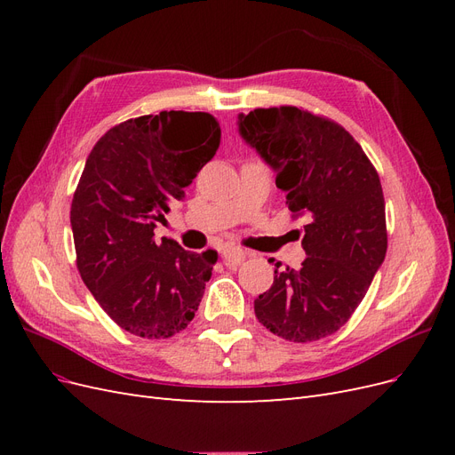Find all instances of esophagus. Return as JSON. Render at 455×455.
Here are the masks:
<instances>
[{
	"mask_svg": "<svg viewBox=\"0 0 455 455\" xmlns=\"http://www.w3.org/2000/svg\"><path fill=\"white\" fill-rule=\"evenodd\" d=\"M222 258H224L226 266L235 267V266L241 264V261H244L246 252L243 249H237V246H226L224 252H222Z\"/></svg>",
	"mask_w": 455,
	"mask_h": 455,
	"instance_id": "1",
	"label": "esophagus"
}]
</instances>
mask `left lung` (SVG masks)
Here are the masks:
<instances>
[{
	"mask_svg": "<svg viewBox=\"0 0 455 455\" xmlns=\"http://www.w3.org/2000/svg\"><path fill=\"white\" fill-rule=\"evenodd\" d=\"M241 139L275 172L294 218L306 216L299 269H279L254 299L258 321L288 341L334 334L359 307L387 252L379 176L338 123L294 106L239 114ZM271 261V259H269Z\"/></svg>",
	"mask_w": 455,
	"mask_h": 455,
	"instance_id": "8db88e82",
	"label": "left lung"
}]
</instances>
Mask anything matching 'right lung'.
I'll list each match as a JSON object with an SVG mask.
<instances>
[{
	"mask_svg": "<svg viewBox=\"0 0 455 455\" xmlns=\"http://www.w3.org/2000/svg\"><path fill=\"white\" fill-rule=\"evenodd\" d=\"M222 131L204 112H161L109 129L87 157L72 201L77 269L127 332L164 339L201 304L218 254L156 241L171 204L218 151Z\"/></svg>",
	"mask_w": 455,
	"mask_h": 455,
	"instance_id": "obj_1",
	"label": "right lung"
}]
</instances>
